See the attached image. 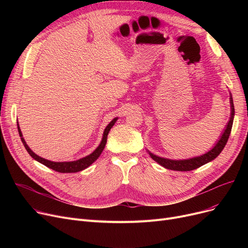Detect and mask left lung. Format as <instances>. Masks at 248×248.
<instances>
[{"mask_svg": "<svg viewBox=\"0 0 248 248\" xmlns=\"http://www.w3.org/2000/svg\"><path fill=\"white\" fill-rule=\"evenodd\" d=\"M230 104H231V116L228 124L226 125V128L224 133L221 136L220 140H218L217 144L215 145V147L209 151L208 153L200 155V157H196V158H192V159H188V160H179V161H175V160H169V159H165V158H161L158 157V155H155L152 153L149 152L151 158L155 161L157 163H159L161 166H163L166 169H169V170H174V171H192L195 170L207 163L211 162L212 160H214L217 155L222 152V150L224 149L226 142L228 140V138L230 136L231 133V128H232V124H233V117H234V106H233V100H232V96H230Z\"/></svg>", "mask_w": 248, "mask_h": 248, "instance_id": "obj_1", "label": "left lung"}]
</instances>
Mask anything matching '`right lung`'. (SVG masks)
<instances>
[{
    "instance_id": "right-lung-1",
    "label": "right lung",
    "mask_w": 248,
    "mask_h": 248,
    "mask_svg": "<svg viewBox=\"0 0 248 248\" xmlns=\"http://www.w3.org/2000/svg\"><path fill=\"white\" fill-rule=\"evenodd\" d=\"M116 120H117V117L113 119L108 124V125L106 127V129H104V133H103V137H102V140L100 142V145L96 148V150L93 154L86 155L85 158H82V159L77 160V161H73V162H51V161H48V160H45V159H43L41 157H39V155H37L35 153H33L31 151V149L27 146V144H26L25 140L23 139V135L21 133V129L19 127V124L18 123H17V125H18V132H19V135H20V138H21V140L23 142V145H24L25 149L27 150V152L29 153V155H31V157L34 160L38 161L39 163H41L44 166L52 169V170H54L56 172H59V173H76V172H79V171L84 170V169L89 167L94 161H96L98 159V157L100 155V154L102 153L104 147H106L107 140H108V133L110 131V128L112 127V125L116 122Z\"/></svg>"
}]
</instances>
